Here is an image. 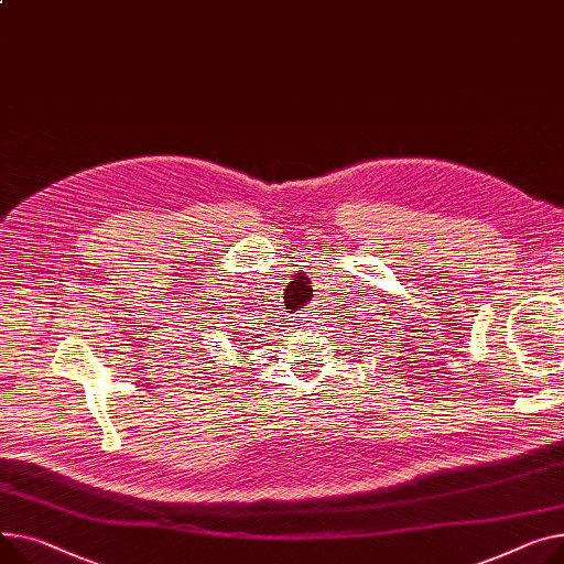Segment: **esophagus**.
I'll return each instance as SVG.
<instances>
[{
  "mask_svg": "<svg viewBox=\"0 0 564 564\" xmlns=\"http://www.w3.org/2000/svg\"><path fill=\"white\" fill-rule=\"evenodd\" d=\"M311 315H313V313H311ZM304 317H308V315H304Z\"/></svg>",
  "mask_w": 564,
  "mask_h": 564,
  "instance_id": "obj_1",
  "label": "esophagus"
}]
</instances>
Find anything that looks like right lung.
<instances>
[{
	"label": "right lung",
	"mask_w": 564,
	"mask_h": 564,
	"mask_svg": "<svg viewBox=\"0 0 564 564\" xmlns=\"http://www.w3.org/2000/svg\"><path fill=\"white\" fill-rule=\"evenodd\" d=\"M236 343H247V340H236Z\"/></svg>",
	"instance_id": "1"
}]
</instances>
